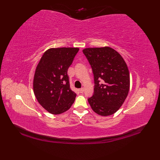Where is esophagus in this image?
Segmentation results:
<instances>
[{
	"label": "esophagus",
	"instance_id": "obj_1",
	"mask_svg": "<svg viewBox=\"0 0 160 160\" xmlns=\"http://www.w3.org/2000/svg\"><path fill=\"white\" fill-rule=\"evenodd\" d=\"M79 91L81 93H83V92H84V89H83V88H81V89H79Z\"/></svg>",
	"mask_w": 160,
	"mask_h": 160
}]
</instances>
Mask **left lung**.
Wrapping results in <instances>:
<instances>
[{
  "label": "left lung",
  "mask_w": 160,
  "mask_h": 160,
  "mask_svg": "<svg viewBox=\"0 0 160 160\" xmlns=\"http://www.w3.org/2000/svg\"><path fill=\"white\" fill-rule=\"evenodd\" d=\"M83 52L94 76V93L88 102L98 115H113L129 93L130 77L126 62L118 52L109 47L86 48Z\"/></svg>",
  "instance_id": "obj_1"
}]
</instances>
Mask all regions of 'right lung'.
Segmentation results:
<instances>
[{
  "instance_id": "1",
  "label": "right lung",
  "mask_w": 160,
  "mask_h": 160,
  "mask_svg": "<svg viewBox=\"0 0 160 160\" xmlns=\"http://www.w3.org/2000/svg\"><path fill=\"white\" fill-rule=\"evenodd\" d=\"M79 48H51L38 62L33 79V91L38 102L48 112L58 115L68 110L76 93L70 88L67 70Z\"/></svg>"
}]
</instances>
